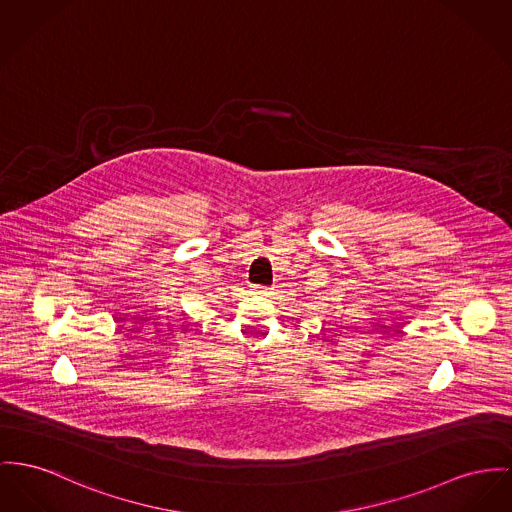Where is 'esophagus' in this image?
<instances>
[{"mask_svg":"<svg viewBox=\"0 0 512 512\" xmlns=\"http://www.w3.org/2000/svg\"><path fill=\"white\" fill-rule=\"evenodd\" d=\"M254 293L260 295V297H266V295H268V291H266L264 287H254Z\"/></svg>","mask_w":512,"mask_h":512,"instance_id":"34e87169","label":"esophagus"}]
</instances>
